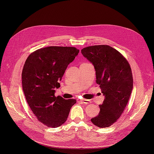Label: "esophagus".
Segmentation results:
<instances>
[{"mask_svg":"<svg viewBox=\"0 0 154 154\" xmlns=\"http://www.w3.org/2000/svg\"><path fill=\"white\" fill-rule=\"evenodd\" d=\"M80 101H81L82 103H84L85 104H87V103H89L91 102V101L89 100H87V99H82L80 100Z\"/></svg>","mask_w":154,"mask_h":154,"instance_id":"1","label":"esophagus"}]
</instances>
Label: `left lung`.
I'll list each match as a JSON object with an SVG mask.
<instances>
[{
  "label": "left lung",
  "mask_w": 154,
  "mask_h": 154,
  "mask_svg": "<svg viewBox=\"0 0 154 154\" xmlns=\"http://www.w3.org/2000/svg\"><path fill=\"white\" fill-rule=\"evenodd\" d=\"M82 54L94 66L96 83L105 96L100 112L91 122L100 128L115 123L123 113L133 88L130 65L118 51L107 45L84 48Z\"/></svg>",
  "instance_id": "left-lung-1"
}]
</instances>
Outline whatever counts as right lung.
I'll list each match as a JSON object with an SVG mask.
<instances>
[{
  "instance_id": "obj_1",
  "label": "right lung",
  "mask_w": 154,
  "mask_h": 154,
  "mask_svg": "<svg viewBox=\"0 0 154 154\" xmlns=\"http://www.w3.org/2000/svg\"><path fill=\"white\" fill-rule=\"evenodd\" d=\"M79 50L72 47L50 46L40 48L27 57L22 72V84L26 100L38 121L56 128L67 119L75 99L55 96V88L68 65Z\"/></svg>"
}]
</instances>
